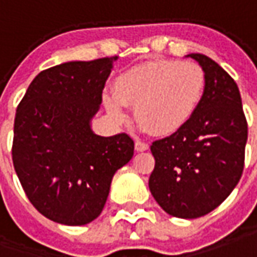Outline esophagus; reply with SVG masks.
<instances>
[{
	"mask_svg": "<svg viewBox=\"0 0 257 257\" xmlns=\"http://www.w3.org/2000/svg\"><path fill=\"white\" fill-rule=\"evenodd\" d=\"M148 149H149V145H148V143L142 142V141H139V139L135 142L136 152H145V151H148Z\"/></svg>",
	"mask_w": 257,
	"mask_h": 257,
	"instance_id": "1",
	"label": "esophagus"
}]
</instances>
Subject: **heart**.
Instances as JSON below:
<instances>
[{"label":"heart","mask_w":257,"mask_h":257,"mask_svg":"<svg viewBox=\"0 0 257 257\" xmlns=\"http://www.w3.org/2000/svg\"><path fill=\"white\" fill-rule=\"evenodd\" d=\"M205 73L200 64L155 60L126 70L116 78L114 92L104 94V105L116 121L129 119L126 106L135 108L136 122L160 136L186 126L201 104Z\"/></svg>","instance_id":"obj_1"}]
</instances>
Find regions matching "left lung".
Returning <instances> with one entry per match:
<instances>
[{
    "mask_svg": "<svg viewBox=\"0 0 257 257\" xmlns=\"http://www.w3.org/2000/svg\"><path fill=\"white\" fill-rule=\"evenodd\" d=\"M205 73V92L186 126L152 143L149 190L169 215L193 219L221 205L236 187L247 141L240 92L208 56L191 53Z\"/></svg>",
    "mask_w": 257,
    "mask_h": 257,
    "instance_id": "1",
    "label": "left lung"
}]
</instances>
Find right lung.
Listing matches in <instances>:
<instances>
[{"instance_id": "right-lung-1", "label": "right lung", "mask_w": 257, "mask_h": 257, "mask_svg": "<svg viewBox=\"0 0 257 257\" xmlns=\"http://www.w3.org/2000/svg\"><path fill=\"white\" fill-rule=\"evenodd\" d=\"M116 57L67 62L41 71L19 102L12 162L33 207L63 225L101 214L112 177L134 156L126 134L99 136L91 119Z\"/></svg>"}]
</instances>
